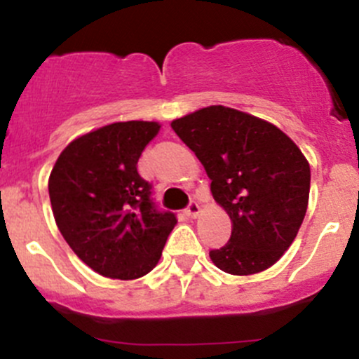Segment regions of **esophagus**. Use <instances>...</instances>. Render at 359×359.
Instances as JSON below:
<instances>
[{"mask_svg": "<svg viewBox=\"0 0 359 359\" xmlns=\"http://www.w3.org/2000/svg\"><path fill=\"white\" fill-rule=\"evenodd\" d=\"M199 211H201V208H199L198 201H194V199H192V201L189 203V205H187L186 213L189 215L191 218H196V217H198V215H199Z\"/></svg>", "mask_w": 359, "mask_h": 359, "instance_id": "1", "label": "esophagus"}]
</instances>
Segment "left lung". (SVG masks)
Here are the masks:
<instances>
[{
    "instance_id": "left-lung-1",
    "label": "left lung",
    "mask_w": 359,
    "mask_h": 359,
    "mask_svg": "<svg viewBox=\"0 0 359 359\" xmlns=\"http://www.w3.org/2000/svg\"><path fill=\"white\" fill-rule=\"evenodd\" d=\"M172 129L199 158L232 220L229 243L211 249V262L232 275L270 269L306 215V158L275 126L220 104L173 120Z\"/></svg>"
}]
</instances>
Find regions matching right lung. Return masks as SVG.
<instances>
[{
	"label": "right lung",
	"mask_w": 359,
	"mask_h": 359,
	"mask_svg": "<svg viewBox=\"0 0 359 359\" xmlns=\"http://www.w3.org/2000/svg\"><path fill=\"white\" fill-rule=\"evenodd\" d=\"M156 122H116L72 141L50 175L56 225L72 251L100 275L132 280L156 266L173 211L158 208L137 172Z\"/></svg>",
	"instance_id": "obj_1"
}]
</instances>
